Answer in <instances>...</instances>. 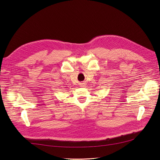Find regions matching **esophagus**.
Wrapping results in <instances>:
<instances>
[{"label": "esophagus", "instance_id": "esophagus-1", "mask_svg": "<svg viewBox=\"0 0 160 160\" xmlns=\"http://www.w3.org/2000/svg\"><path fill=\"white\" fill-rule=\"evenodd\" d=\"M81 85H82V86H84V83H82Z\"/></svg>", "mask_w": 160, "mask_h": 160}]
</instances>
